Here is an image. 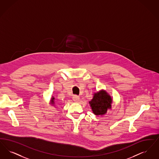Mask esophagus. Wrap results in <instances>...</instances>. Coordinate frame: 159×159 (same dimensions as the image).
<instances>
[{
	"mask_svg": "<svg viewBox=\"0 0 159 159\" xmlns=\"http://www.w3.org/2000/svg\"><path fill=\"white\" fill-rule=\"evenodd\" d=\"M79 96H77V95H74L73 97V100L75 101V102H77L79 101Z\"/></svg>",
	"mask_w": 159,
	"mask_h": 159,
	"instance_id": "1",
	"label": "esophagus"
}]
</instances>
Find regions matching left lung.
<instances>
[{
  "instance_id": "left-lung-1",
  "label": "left lung",
  "mask_w": 159,
  "mask_h": 159,
  "mask_svg": "<svg viewBox=\"0 0 159 159\" xmlns=\"http://www.w3.org/2000/svg\"><path fill=\"white\" fill-rule=\"evenodd\" d=\"M112 99L106 91H102L94 94L93 98L89 102L93 113L97 116L107 113L108 108H111Z\"/></svg>"
}]
</instances>
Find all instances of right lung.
<instances>
[{
    "instance_id": "1",
    "label": "right lung",
    "mask_w": 159,
    "mask_h": 159,
    "mask_svg": "<svg viewBox=\"0 0 159 159\" xmlns=\"http://www.w3.org/2000/svg\"><path fill=\"white\" fill-rule=\"evenodd\" d=\"M53 99H54V98H52V99H51V102H52V104H53L54 102H53Z\"/></svg>"
}]
</instances>
